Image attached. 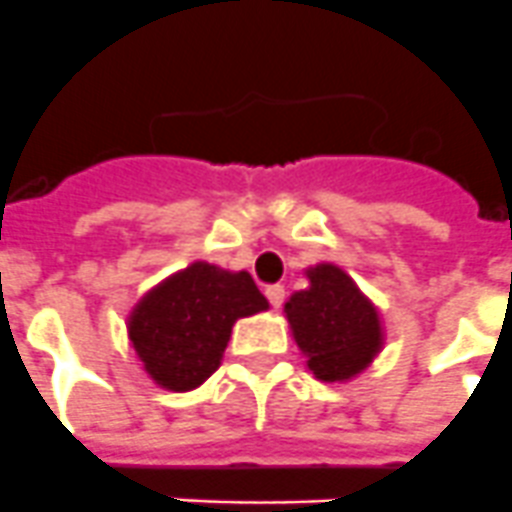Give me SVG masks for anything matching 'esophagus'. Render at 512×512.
Listing matches in <instances>:
<instances>
[{"mask_svg":"<svg viewBox=\"0 0 512 512\" xmlns=\"http://www.w3.org/2000/svg\"><path fill=\"white\" fill-rule=\"evenodd\" d=\"M266 297H269L271 307H282L284 305V287L282 284H271V287H266Z\"/></svg>","mask_w":512,"mask_h":512,"instance_id":"1","label":"esophagus"}]
</instances>
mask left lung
I'll return each mask as SVG.
<instances>
[{
	"instance_id": "8db88e82",
	"label": "left lung",
	"mask_w": 512,
	"mask_h": 512,
	"mask_svg": "<svg viewBox=\"0 0 512 512\" xmlns=\"http://www.w3.org/2000/svg\"><path fill=\"white\" fill-rule=\"evenodd\" d=\"M310 287L289 297V328L320 382H346L364 372L382 348L377 307L336 264L307 269Z\"/></svg>"
}]
</instances>
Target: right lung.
Here are the masks:
<instances>
[{
	"label": "right lung",
	"mask_w": 512,
	"mask_h": 512,
	"mask_svg": "<svg viewBox=\"0 0 512 512\" xmlns=\"http://www.w3.org/2000/svg\"><path fill=\"white\" fill-rule=\"evenodd\" d=\"M266 307L248 271L194 261L133 307L128 336L158 387L189 392L220 366L235 320Z\"/></svg>",
	"instance_id": "right-lung-1"
}]
</instances>
